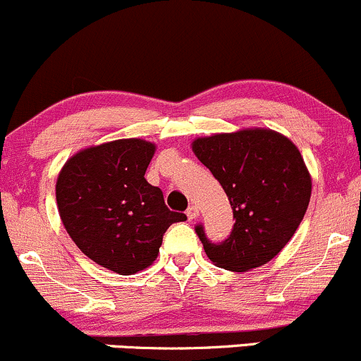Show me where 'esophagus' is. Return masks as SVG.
Listing matches in <instances>:
<instances>
[{
	"label": "esophagus",
	"instance_id": "obj_1",
	"mask_svg": "<svg viewBox=\"0 0 361 361\" xmlns=\"http://www.w3.org/2000/svg\"><path fill=\"white\" fill-rule=\"evenodd\" d=\"M186 217H188L190 221L197 219L198 217V207L197 205H190L188 209H186Z\"/></svg>",
	"mask_w": 361,
	"mask_h": 361
}]
</instances>
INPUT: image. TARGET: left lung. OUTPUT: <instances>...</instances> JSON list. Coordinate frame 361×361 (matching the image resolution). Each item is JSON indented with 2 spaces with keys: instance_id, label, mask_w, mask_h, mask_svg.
<instances>
[{
  "instance_id": "obj_1",
  "label": "left lung",
  "mask_w": 361,
  "mask_h": 361,
  "mask_svg": "<svg viewBox=\"0 0 361 361\" xmlns=\"http://www.w3.org/2000/svg\"><path fill=\"white\" fill-rule=\"evenodd\" d=\"M193 152L222 185L234 214L221 243L195 226L210 261L247 271L275 258L300 226L310 200V176L299 149L273 130L252 128L193 142Z\"/></svg>"
}]
</instances>
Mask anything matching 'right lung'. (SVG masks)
<instances>
[{"instance_id": "add662e5", "label": "right lung", "mask_w": 361, "mask_h": 361, "mask_svg": "<svg viewBox=\"0 0 361 361\" xmlns=\"http://www.w3.org/2000/svg\"><path fill=\"white\" fill-rule=\"evenodd\" d=\"M154 149L140 139L85 149L57 178V207L68 234L90 259L118 275L147 268L168 227L186 221L144 178Z\"/></svg>"}]
</instances>
